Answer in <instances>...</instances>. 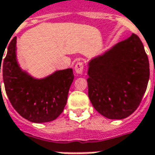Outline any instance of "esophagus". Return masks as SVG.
Returning a JSON list of instances; mask_svg holds the SVG:
<instances>
[{
    "mask_svg": "<svg viewBox=\"0 0 155 155\" xmlns=\"http://www.w3.org/2000/svg\"><path fill=\"white\" fill-rule=\"evenodd\" d=\"M74 70L77 74H82L84 71V63L82 61H78V62L76 63Z\"/></svg>",
    "mask_w": 155,
    "mask_h": 155,
    "instance_id": "obj_1",
    "label": "esophagus"
}]
</instances>
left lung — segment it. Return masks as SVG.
Wrapping results in <instances>:
<instances>
[{
  "label": "left lung",
  "instance_id": "left-lung-1",
  "mask_svg": "<svg viewBox=\"0 0 155 155\" xmlns=\"http://www.w3.org/2000/svg\"><path fill=\"white\" fill-rule=\"evenodd\" d=\"M88 95L93 107L109 119L134 113L145 94L149 62L140 38L132 35L89 63Z\"/></svg>",
  "mask_w": 155,
  "mask_h": 155
}]
</instances>
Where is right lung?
I'll return each instance as SVG.
<instances>
[{"label": "right lung", "mask_w": 155, "mask_h": 155, "mask_svg": "<svg viewBox=\"0 0 155 155\" xmlns=\"http://www.w3.org/2000/svg\"><path fill=\"white\" fill-rule=\"evenodd\" d=\"M7 50L5 58H2L4 52L0 55V72L2 68L5 91L12 106L23 118L32 122L55 120L67 102L69 89L74 79L72 69L57 71L45 78L36 79L18 64L16 37Z\"/></svg>", "instance_id": "obj_1"}]
</instances>
